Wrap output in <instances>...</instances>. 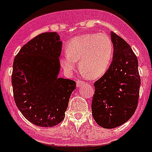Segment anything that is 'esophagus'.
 I'll return each instance as SVG.
<instances>
[{
	"instance_id": "obj_1",
	"label": "esophagus",
	"mask_w": 152,
	"mask_h": 152,
	"mask_svg": "<svg viewBox=\"0 0 152 152\" xmlns=\"http://www.w3.org/2000/svg\"><path fill=\"white\" fill-rule=\"evenodd\" d=\"M84 83H85V82L83 80H76V85H77V87H78V88L81 87V86L83 85Z\"/></svg>"
}]
</instances>
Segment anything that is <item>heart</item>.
<instances>
[{
	"instance_id": "obj_1",
	"label": "heart",
	"mask_w": 152,
	"mask_h": 152,
	"mask_svg": "<svg viewBox=\"0 0 152 152\" xmlns=\"http://www.w3.org/2000/svg\"><path fill=\"white\" fill-rule=\"evenodd\" d=\"M113 57V44L106 34H88L76 37L69 42L66 53L61 58V64L67 71L79 68L84 76L99 78L110 68Z\"/></svg>"
}]
</instances>
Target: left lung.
<instances>
[{
  "label": "left lung",
  "instance_id": "obj_1",
  "mask_svg": "<svg viewBox=\"0 0 152 152\" xmlns=\"http://www.w3.org/2000/svg\"><path fill=\"white\" fill-rule=\"evenodd\" d=\"M113 61L106 72L95 81L91 110L98 125L113 129L131 118L138 105L140 77L138 60L130 46L114 32Z\"/></svg>",
  "mask_w": 152,
  "mask_h": 152
}]
</instances>
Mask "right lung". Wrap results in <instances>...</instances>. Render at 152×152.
I'll use <instances>...</instances> for the list:
<instances>
[{
  "instance_id": "1",
  "label": "right lung",
  "mask_w": 152,
  "mask_h": 152,
  "mask_svg": "<svg viewBox=\"0 0 152 152\" xmlns=\"http://www.w3.org/2000/svg\"><path fill=\"white\" fill-rule=\"evenodd\" d=\"M62 42L56 32H45L23 46L15 57L12 74L16 106L27 120L53 127L64 118L76 82L59 78Z\"/></svg>"
}]
</instances>
